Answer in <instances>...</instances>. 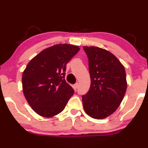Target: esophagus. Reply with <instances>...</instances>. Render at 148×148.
Segmentation results:
<instances>
[{"mask_svg":"<svg viewBox=\"0 0 148 148\" xmlns=\"http://www.w3.org/2000/svg\"><path fill=\"white\" fill-rule=\"evenodd\" d=\"M78 87H79V83H76V84H75L74 85V88H75V89H77V88H78Z\"/></svg>","mask_w":148,"mask_h":148,"instance_id":"1","label":"esophagus"}]
</instances>
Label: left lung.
Returning a JSON list of instances; mask_svg holds the SVG:
<instances>
[{"mask_svg": "<svg viewBox=\"0 0 148 148\" xmlns=\"http://www.w3.org/2000/svg\"><path fill=\"white\" fill-rule=\"evenodd\" d=\"M88 59L90 86L82 95L85 112L102 119L113 113L123 99L127 89L124 66L113 53L97 47H83Z\"/></svg>", "mask_w": 148, "mask_h": 148, "instance_id": "1", "label": "left lung"}]
</instances>
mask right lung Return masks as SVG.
<instances>
[{
    "mask_svg": "<svg viewBox=\"0 0 148 148\" xmlns=\"http://www.w3.org/2000/svg\"><path fill=\"white\" fill-rule=\"evenodd\" d=\"M80 50L78 46L58 44L41 51L27 66L22 76L27 101L38 115L51 117L63 111L74 93L66 82V64Z\"/></svg>",
    "mask_w": 148,
    "mask_h": 148,
    "instance_id": "obj_1",
    "label": "right lung"
}]
</instances>
